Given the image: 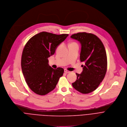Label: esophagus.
<instances>
[{"label": "esophagus", "mask_w": 127, "mask_h": 127, "mask_svg": "<svg viewBox=\"0 0 127 127\" xmlns=\"http://www.w3.org/2000/svg\"><path fill=\"white\" fill-rule=\"evenodd\" d=\"M64 72H65L66 73H70V72L69 70H67V69H64Z\"/></svg>", "instance_id": "1"}]
</instances>
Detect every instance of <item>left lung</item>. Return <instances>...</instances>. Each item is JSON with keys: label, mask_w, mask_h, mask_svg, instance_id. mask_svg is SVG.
I'll use <instances>...</instances> for the list:
<instances>
[{"label": "left lung", "mask_w": 127, "mask_h": 127, "mask_svg": "<svg viewBox=\"0 0 127 127\" xmlns=\"http://www.w3.org/2000/svg\"><path fill=\"white\" fill-rule=\"evenodd\" d=\"M70 37L81 44L80 61L82 65L81 74L76 73L77 80L72 87L82 94H89L95 91L105 78L107 69V57L104 45L95 35L87 32H79Z\"/></svg>", "instance_id": "left-lung-1"}]
</instances>
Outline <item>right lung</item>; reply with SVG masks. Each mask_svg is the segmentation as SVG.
Segmentation results:
<instances>
[{"label":"right lung","mask_w":127,"mask_h":127,"mask_svg":"<svg viewBox=\"0 0 127 127\" xmlns=\"http://www.w3.org/2000/svg\"><path fill=\"white\" fill-rule=\"evenodd\" d=\"M68 35L42 32L31 38L25 45L21 56L22 71L25 82L35 94L43 95L52 91L63 76L64 69L49 66L48 58Z\"/></svg>","instance_id":"add662e5"}]
</instances>
